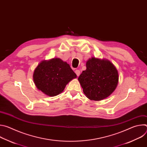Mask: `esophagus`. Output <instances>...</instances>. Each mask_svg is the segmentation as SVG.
Wrapping results in <instances>:
<instances>
[{
	"label": "esophagus",
	"mask_w": 147,
	"mask_h": 147,
	"mask_svg": "<svg viewBox=\"0 0 147 147\" xmlns=\"http://www.w3.org/2000/svg\"><path fill=\"white\" fill-rule=\"evenodd\" d=\"M75 73H76V74H77V76H79L80 74V71L79 70H76L75 71Z\"/></svg>",
	"instance_id": "1"
}]
</instances>
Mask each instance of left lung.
<instances>
[{
  "instance_id": "left-lung-1",
  "label": "left lung",
  "mask_w": 147,
  "mask_h": 147,
  "mask_svg": "<svg viewBox=\"0 0 147 147\" xmlns=\"http://www.w3.org/2000/svg\"><path fill=\"white\" fill-rule=\"evenodd\" d=\"M86 70L78 78L86 96L92 100H101L110 96L119 82L117 70L105 59L92 57L86 62Z\"/></svg>"
}]
</instances>
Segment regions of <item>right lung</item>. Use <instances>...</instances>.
<instances>
[{
  "mask_svg": "<svg viewBox=\"0 0 147 147\" xmlns=\"http://www.w3.org/2000/svg\"><path fill=\"white\" fill-rule=\"evenodd\" d=\"M76 77L70 65L60 58L41 61L33 73L36 87L49 96L61 93L67 84Z\"/></svg>",
  "mask_w": 147,
  "mask_h": 147,
  "instance_id": "right-lung-1",
  "label": "right lung"
}]
</instances>
